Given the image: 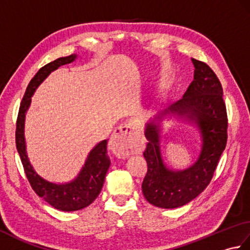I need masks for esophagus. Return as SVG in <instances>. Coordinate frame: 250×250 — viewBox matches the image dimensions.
Returning <instances> with one entry per match:
<instances>
[{
	"label": "esophagus",
	"mask_w": 250,
	"mask_h": 250,
	"mask_svg": "<svg viewBox=\"0 0 250 250\" xmlns=\"http://www.w3.org/2000/svg\"><path fill=\"white\" fill-rule=\"evenodd\" d=\"M134 131L135 125L131 121L122 124L115 130L109 140V147L116 156L124 158L129 155L134 139Z\"/></svg>",
	"instance_id": "esophagus-1"
}]
</instances>
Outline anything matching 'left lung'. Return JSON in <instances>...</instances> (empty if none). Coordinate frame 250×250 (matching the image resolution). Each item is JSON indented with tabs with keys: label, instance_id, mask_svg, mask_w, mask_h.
Here are the masks:
<instances>
[{
	"label": "left lung",
	"instance_id": "1",
	"mask_svg": "<svg viewBox=\"0 0 250 250\" xmlns=\"http://www.w3.org/2000/svg\"><path fill=\"white\" fill-rule=\"evenodd\" d=\"M195 67L193 81L184 97L147 124L148 141L143 152L147 173L142 190L150 204L161 208H176L187 204L203 191L214 176L228 139V116L222 86L214 71L206 63L192 59ZM167 113L185 115L194 122L202 136L198 160L183 171L165 167L160 151V124Z\"/></svg>",
	"mask_w": 250,
	"mask_h": 250
}]
</instances>
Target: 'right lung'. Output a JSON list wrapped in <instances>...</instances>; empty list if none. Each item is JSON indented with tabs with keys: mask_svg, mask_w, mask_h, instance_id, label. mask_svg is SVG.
<instances>
[{
	"mask_svg": "<svg viewBox=\"0 0 250 250\" xmlns=\"http://www.w3.org/2000/svg\"><path fill=\"white\" fill-rule=\"evenodd\" d=\"M76 55L59 58L48 64L40 68L35 76L31 79L26 87L23 99L21 101L19 113L16 124V147L22 162L25 176L28 178L32 189L35 193L43 198L55 208L63 211H74L83 209L90 205L98 198L103 187L106 173L110 166V160L107 155V140L100 142L90 151L78 176L66 184H54L42 178L37 174L26 156L24 141V119L25 113L31 104V97L36 88L45 81V78L51 72L61 65L67 64L76 59Z\"/></svg>",
	"mask_w": 250,
	"mask_h": 250,
	"instance_id": "add662e5",
	"label": "right lung"
}]
</instances>
